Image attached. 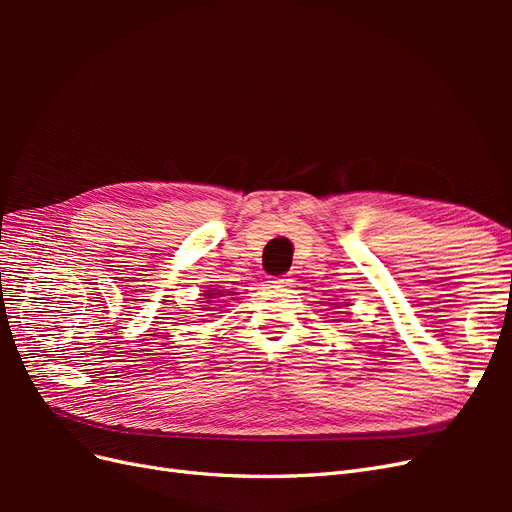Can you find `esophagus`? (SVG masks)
<instances>
[{
	"label": "esophagus",
	"mask_w": 512,
	"mask_h": 512,
	"mask_svg": "<svg viewBox=\"0 0 512 512\" xmlns=\"http://www.w3.org/2000/svg\"><path fill=\"white\" fill-rule=\"evenodd\" d=\"M290 277H286V275H282V277H271L269 280V284H273V286H290Z\"/></svg>",
	"instance_id": "obj_1"
}]
</instances>
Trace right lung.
<instances>
[{
	"instance_id": "obj_1",
	"label": "right lung",
	"mask_w": 512,
	"mask_h": 512,
	"mask_svg": "<svg viewBox=\"0 0 512 512\" xmlns=\"http://www.w3.org/2000/svg\"><path fill=\"white\" fill-rule=\"evenodd\" d=\"M235 294H239V292L215 290V288L205 290V292H203V297H205L203 303H207L205 309H220V307H226V305L232 301V297H235Z\"/></svg>"
}]
</instances>
